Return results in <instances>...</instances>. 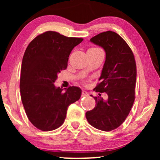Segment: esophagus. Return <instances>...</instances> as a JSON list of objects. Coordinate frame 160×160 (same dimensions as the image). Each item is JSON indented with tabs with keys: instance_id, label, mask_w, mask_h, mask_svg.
<instances>
[{
	"instance_id": "1",
	"label": "esophagus",
	"mask_w": 160,
	"mask_h": 160,
	"mask_svg": "<svg viewBox=\"0 0 160 160\" xmlns=\"http://www.w3.org/2000/svg\"><path fill=\"white\" fill-rule=\"evenodd\" d=\"M82 95L83 96V97H85V96L88 95V92H86V91L83 90L82 91Z\"/></svg>"
}]
</instances>
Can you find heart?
<instances>
[{
  "instance_id": "heart-1",
  "label": "heart",
  "mask_w": 160,
  "mask_h": 160,
  "mask_svg": "<svg viewBox=\"0 0 160 160\" xmlns=\"http://www.w3.org/2000/svg\"><path fill=\"white\" fill-rule=\"evenodd\" d=\"M98 49V48H91V49Z\"/></svg>"
}]
</instances>
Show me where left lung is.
Instances as JSON below:
<instances>
[{
	"label": "left lung",
	"mask_w": 160,
	"mask_h": 160,
	"mask_svg": "<svg viewBox=\"0 0 160 160\" xmlns=\"http://www.w3.org/2000/svg\"><path fill=\"white\" fill-rule=\"evenodd\" d=\"M106 52L100 82L94 90L98 93L96 106L87 111V121L94 128L111 131L121 125L132 108L135 100L136 63L134 54L126 41L117 32H101L90 39ZM106 92L108 100L104 101L100 93ZM92 97V95H91Z\"/></svg>",
	"instance_id": "8db88e82"
}]
</instances>
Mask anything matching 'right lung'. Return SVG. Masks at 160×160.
I'll list each match as a JSON object with an SVG mask.
<instances>
[{
    "mask_svg": "<svg viewBox=\"0 0 160 160\" xmlns=\"http://www.w3.org/2000/svg\"><path fill=\"white\" fill-rule=\"evenodd\" d=\"M83 38L47 31L36 36L26 49L21 68V99L30 122L42 131L60 128L71 103L79 100L77 87H56L58 74L66 69L70 54Z\"/></svg>",
    "mask_w": 160,
    "mask_h": 160,
    "instance_id": "add662e5",
    "label": "right lung"
}]
</instances>
